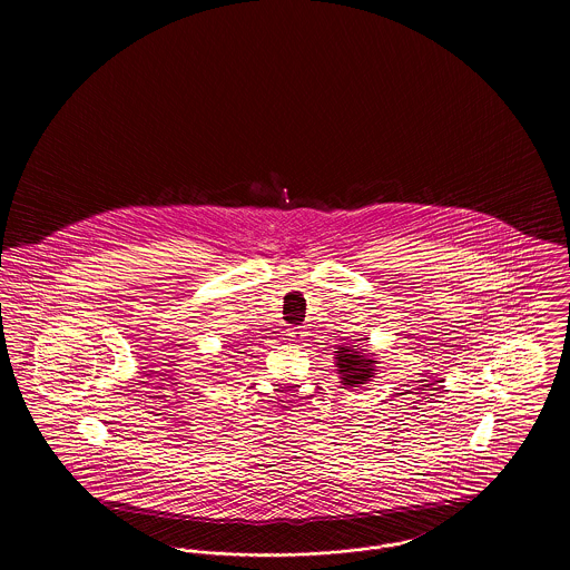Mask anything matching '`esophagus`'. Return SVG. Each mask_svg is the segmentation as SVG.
<instances>
[{
    "mask_svg": "<svg viewBox=\"0 0 570 570\" xmlns=\"http://www.w3.org/2000/svg\"><path fill=\"white\" fill-rule=\"evenodd\" d=\"M288 335H291V340H293V342H305V331H303V328H298V326H295V328H291V331H288Z\"/></svg>",
    "mask_w": 570,
    "mask_h": 570,
    "instance_id": "esophagus-1",
    "label": "esophagus"
}]
</instances>
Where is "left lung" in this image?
Segmentation results:
<instances>
[{"label": "left lung", "mask_w": 570, "mask_h": 570, "mask_svg": "<svg viewBox=\"0 0 570 570\" xmlns=\"http://www.w3.org/2000/svg\"><path fill=\"white\" fill-rule=\"evenodd\" d=\"M335 372L340 374L342 389H354L363 386L372 379H376L379 372V361L376 354L367 353L358 346H337L335 351Z\"/></svg>", "instance_id": "obj_1"}]
</instances>
